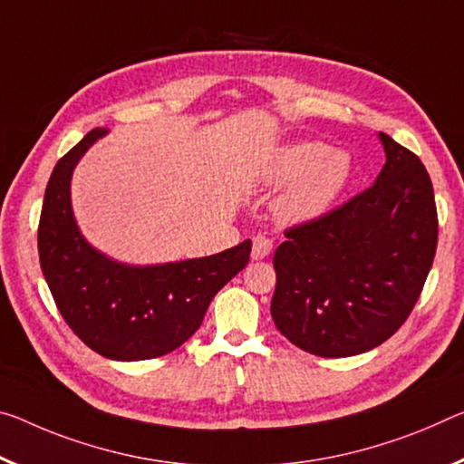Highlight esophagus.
I'll use <instances>...</instances> for the list:
<instances>
[{
    "instance_id": "34e87169",
    "label": "esophagus",
    "mask_w": 464,
    "mask_h": 464,
    "mask_svg": "<svg viewBox=\"0 0 464 464\" xmlns=\"http://www.w3.org/2000/svg\"><path fill=\"white\" fill-rule=\"evenodd\" d=\"M272 252V239L266 235H256L252 244V260H264Z\"/></svg>"
}]
</instances>
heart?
<instances>
[{"label":"heart","instance_id":"1","mask_svg":"<svg viewBox=\"0 0 464 464\" xmlns=\"http://www.w3.org/2000/svg\"><path fill=\"white\" fill-rule=\"evenodd\" d=\"M264 179L289 183L275 204L283 225H301L326 215L351 178V157L324 142L299 140L278 149L264 165Z\"/></svg>","mask_w":464,"mask_h":464}]
</instances>
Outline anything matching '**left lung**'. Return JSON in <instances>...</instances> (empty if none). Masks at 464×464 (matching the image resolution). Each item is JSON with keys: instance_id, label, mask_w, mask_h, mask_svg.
Returning <instances> with one entry per match:
<instances>
[{"instance_id": "8db88e82", "label": "left lung", "mask_w": 464, "mask_h": 464, "mask_svg": "<svg viewBox=\"0 0 464 464\" xmlns=\"http://www.w3.org/2000/svg\"><path fill=\"white\" fill-rule=\"evenodd\" d=\"M386 163L372 188L285 231L270 314L295 347L351 357L409 318L438 246L431 179L417 154L380 131Z\"/></svg>"}]
</instances>
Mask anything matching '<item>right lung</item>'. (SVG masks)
Instances as JSON below:
<instances>
[{"mask_svg": "<svg viewBox=\"0 0 464 464\" xmlns=\"http://www.w3.org/2000/svg\"><path fill=\"white\" fill-rule=\"evenodd\" d=\"M107 134L97 128L57 160L39 223V258L55 305L80 341L115 362L167 355L200 328L212 297L246 268L252 241L206 258L130 266L99 252L72 210V173Z\"/></svg>", "mask_w": 464, "mask_h": 464, "instance_id": "1", "label": "right lung"}]
</instances>
